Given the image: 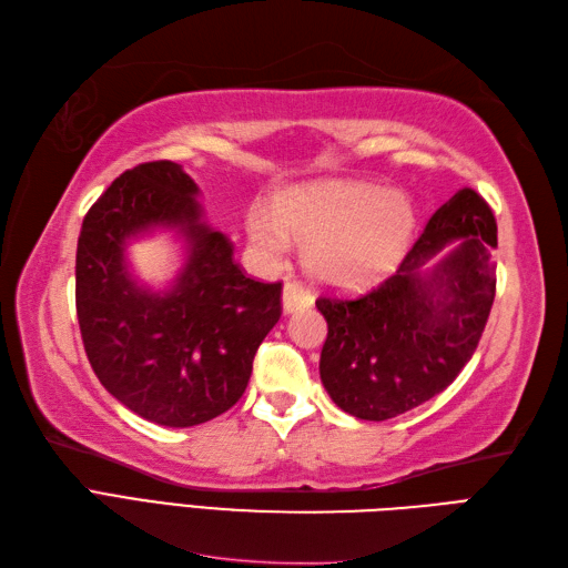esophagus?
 <instances>
[{
	"label": "esophagus",
	"mask_w": 568,
	"mask_h": 568,
	"mask_svg": "<svg viewBox=\"0 0 568 568\" xmlns=\"http://www.w3.org/2000/svg\"><path fill=\"white\" fill-rule=\"evenodd\" d=\"M282 303H284V313H294V311L311 308L313 296L301 282H286L284 294H282Z\"/></svg>",
	"instance_id": "1"
}]
</instances>
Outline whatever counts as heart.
<instances>
[{"label":"heart","mask_w":568,"mask_h":568,"mask_svg":"<svg viewBox=\"0 0 568 568\" xmlns=\"http://www.w3.org/2000/svg\"><path fill=\"white\" fill-rule=\"evenodd\" d=\"M414 221L405 192L358 180H325L286 190L274 202V219L253 212L247 231L270 257H282L292 236L306 245V265L317 280L362 286L397 265Z\"/></svg>","instance_id":"1"}]
</instances>
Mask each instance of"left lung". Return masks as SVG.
Here are the masks:
<instances>
[{
  "mask_svg": "<svg viewBox=\"0 0 568 568\" xmlns=\"http://www.w3.org/2000/svg\"><path fill=\"white\" fill-rule=\"evenodd\" d=\"M454 251L420 267L446 244ZM496 219L473 187L440 204L403 265L358 296H321V381L339 409L385 422L444 393L473 358L496 294Z\"/></svg>",
  "mask_w": 568,
  "mask_h": 568,
  "instance_id": "1",
  "label": "left lung"
}]
</instances>
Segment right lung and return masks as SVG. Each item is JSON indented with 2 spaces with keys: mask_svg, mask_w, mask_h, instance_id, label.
Returning a JSON list of instances; mask_svg holds the SVG:
<instances>
[{
  "mask_svg": "<svg viewBox=\"0 0 568 568\" xmlns=\"http://www.w3.org/2000/svg\"><path fill=\"white\" fill-rule=\"evenodd\" d=\"M183 165L151 161L113 180L77 245V317L89 364L118 403L161 426H197L239 403L255 352L282 315V282L245 276L233 245L204 224ZM156 227L186 243V265L154 293L123 247Z\"/></svg>",
  "mask_w": 568,
  "mask_h": 568,
  "instance_id": "add662e5",
  "label": "right lung"
}]
</instances>
